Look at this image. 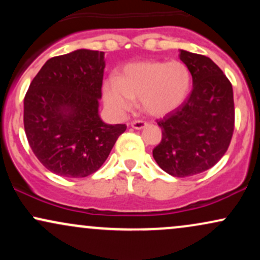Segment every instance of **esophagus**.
Segmentation results:
<instances>
[{
	"label": "esophagus",
	"mask_w": 260,
	"mask_h": 260,
	"mask_svg": "<svg viewBox=\"0 0 260 260\" xmlns=\"http://www.w3.org/2000/svg\"><path fill=\"white\" fill-rule=\"evenodd\" d=\"M147 122L145 121H133L132 123H131V126H132L134 129H142V128H144L145 126H147Z\"/></svg>",
	"instance_id": "esophagus-1"
}]
</instances>
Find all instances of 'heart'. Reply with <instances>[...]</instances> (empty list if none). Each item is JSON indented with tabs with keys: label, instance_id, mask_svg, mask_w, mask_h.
Wrapping results in <instances>:
<instances>
[{
	"label": "heart",
	"instance_id": "heart-1",
	"mask_svg": "<svg viewBox=\"0 0 260 260\" xmlns=\"http://www.w3.org/2000/svg\"><path fill=\"white\" fill-rule=\"evenodd\" d=\"M190 79L189 70L182 62H137L127 64L118 78L107 80L104 100L112 111L122 113L139 99L143 111L162 116L187 99Z\"/></svg>",
	"mask_w": 260,
	"mask_h": 260
}]
</instances>
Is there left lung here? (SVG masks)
<instances>
[{"instance_id":"obj_1","label":"left lung","mask_w":260,"mask_h":260,"mask_svg":"<svg viewBox=\"0 0 260 260\" xmlns=\"http://www.w3.org/2000/svg\"><path fill=\"white\" fill-rule=\"evenodd\" d=\"M192 74L187 100L157 122L162 139L153 150L157 165L175 177L198 175L223 156L235 127L234 91L230 80L207 56L180 50Z\"/></svg>"}]
</instances>
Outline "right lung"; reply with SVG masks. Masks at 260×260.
<instances>
[{
	"mask_svg": "<svg viewBox=\"0 0 260 260\" xmlns=\"http://www.w3.org/2000/svg\"><path fill=\"white\" fill-rule=\"evenodd\" d=\"M105 53L79 49L47 59L24 98V129L38 160L53 174L86 177L101 168L126 131L99 115Z\"/></svg>",
	"mask_w": 260,
	"mask_h": 260,
	"instance_id": "right-lung-1",
	"label": "right lung"
}]
</instances>
